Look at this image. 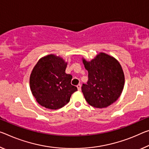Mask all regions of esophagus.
Masks as SVG:
<instances>
[{
	"mask_svg": "<svg viewBox=\"0 0 149 149\" xmlns=\"http://www.w3.org/2000/svg\"><path fill=\"white\" fill-rule=\"evenodd\" d=\"M77 89H78L79 91H81V84H78V85H77Z\"/></svg>",
	"mask_w": 149,
	"mask_h": 149,
	"instance_id": "34e87169",
	"label": "esophagus"
}]
</instances>
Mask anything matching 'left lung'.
Segmentation results:
<instances>
[{"label":"left lung","mask_w":149,"mask_h":149,"mask_svg":"<svg viewBox=\"0 0 149 149\" xmlns=\"http://www.w3.org/2000/svg\"><path fill=\"white\" fill-rule=\"evenodd\" d=\"M82 61L88 71V81L81 90L89 105L107 107L116 101L123 89L125 75L120 63L114 57L100 52L91 61Z\"/></svg>","instance_id":"obj_1"}]
</instances>
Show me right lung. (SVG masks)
I'll use <instances>...</instances> for the list:
<instances>
[{
  "instance_id": "1",
  "label": "right lung",
  "mask_w": 149,
  "mask_h": 149,
  "mask_svg": "<svg viewBox=\"0 0 149 149\" xmlns=\"http://www.w3.org/2000/svg\"><path fill=\"white\" fill-rule=\"evenodd\" d=\"M68 63L62 58L49 54L41 58L30 76L32 95L42 107L49 109L62 108L77 90L71 84L72 76L65 74Z\"/></svg>"
}]
</instances>
